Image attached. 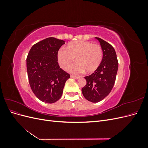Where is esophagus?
<instances>
[{"label": "esophagus", "instance_id": "obj_1", "mask_svg": "<svg viewBox=\"0 0 148 148\" xmlns=\"http://www.w3.org/2000/svg\"><path fill=\"white\" fill-rule=\"evenodd\" d=\"M70 77L72 78H74V79H78L79 78V77H75V76H73V75H71Z\"/></svg>", "mask_w": 148, "mask_h": 148}]
</instances>
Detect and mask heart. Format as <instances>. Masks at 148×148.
I'll use <instances>...</instances> for the list:
<instances>
[{
	"mask_svg": "<svg viewBox=\"0 0 148 148\" xmlns=\"http://www.w3.org/2000/svg\"><path fill=\"white\" fill-rule=\"evenodd\" d=\"M102 57L100 46L86 41L71 42L68 44L66 49L62 48L57 54L59 64L64 70L73 63L76 57L77 63L69 69L73 74L82 73L85 70L89 73L94 72L99 66Z\"/></svg>",
	"mask_w": 148,
	"mask_h": 148,
	"instance_id": "1",
	"label": "heart"
}]
</instances>
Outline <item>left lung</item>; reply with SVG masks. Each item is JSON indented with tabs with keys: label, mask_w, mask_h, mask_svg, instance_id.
I'll list each match as a JSON object with an SVG mask.
<instances>
[{
	"label": "left lung",
	"mask_w": 148,
	"mask_h": 148,
	"mask_svg": "<svg viewBox=\"0 0 148 148\" xmlns=\"http://www.w3.org/2000/svg\"><path fill=\"white\" fill-rule=\"evenodd\" d=\"M100 42L103 52L102 60L95 73L85 77L86 84L82 89L85 99L98 102L110 92L118 70V60L114 48L104 40L96 38Z\"/></svg>",
	"instance_id": "left-lung-1"
}]
</instances>
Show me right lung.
I'll list each match as a JSON object with an SVG mask.
<instances>
[{
    "instance_id": "add662e5",
    "label": "right lung",
    "mask_w": 148,
    "mask_h": 148,
    "mask_svg": "<svg viewBox=\"0 0 148 148\" xmlns=\"http://www.w3.org/2000/svg\"><path fill=\"white\" fill-rule=\"evenodd\" d=\"M63 40L47 38L31 48L26 59L29 85L39 100L52 104L61 97L70 75L57 62V53Z\"/></svg>"
}]
</instances>
